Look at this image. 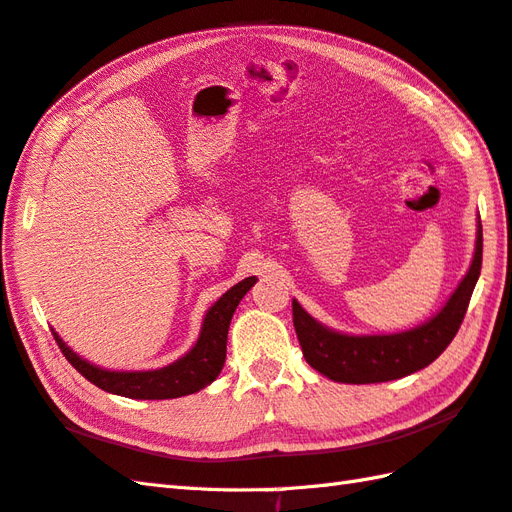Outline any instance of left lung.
I'll use <instances>...</instances> for the list:
<instances>
[{
    "label": "left lung",
    "mask_w": 512,
    "mask_h": 512,
    "mask_svg": "<svg viewBox=\"0 0 512 512\" xmlns=\"http://www.w3.org/2000/svg\"><path fill=\"white\" fill-rule=\"evenodd\" d=\"M482 270V222L477 220L469 273L442 310L416 328L396 334H343L325 328L292 299V323L310 367L336 383H387L431 365L458 334Z\"/></svg>",
    "instance_id": "8db88e82"
}]
</instances>
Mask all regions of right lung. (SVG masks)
Returning a JSON list of instances; mask_svg holds the SVG:
<instances>
[{
  "label": "right lung",
  "mask_w": 512,
  "mask_h": 512,
  "mask_svg": "<svg viewBox=\"0 0 512 512\" xmlns=\"http://www.w3.org/2000/svg\"><path fill=\"white\" fill-rule=\"evenodd\" d=\"M255 281V277H246L231 290H226L224 295L206 310L200 336L191 350L180 356L176 363L160 369H145V372H114V369L96 367L76 352H72L57 332L52 330V334L54 341L59 345V350L68 358V363L76 372L103 391L134 400H167L189 396L204 389L206 385H211L213 380L220 376L226 361L228 325H231L233 312L239 306V301H242L246 292L255 286Z\"/></svg>",
  "instance_id": "add662e5"
}]
</instances>
